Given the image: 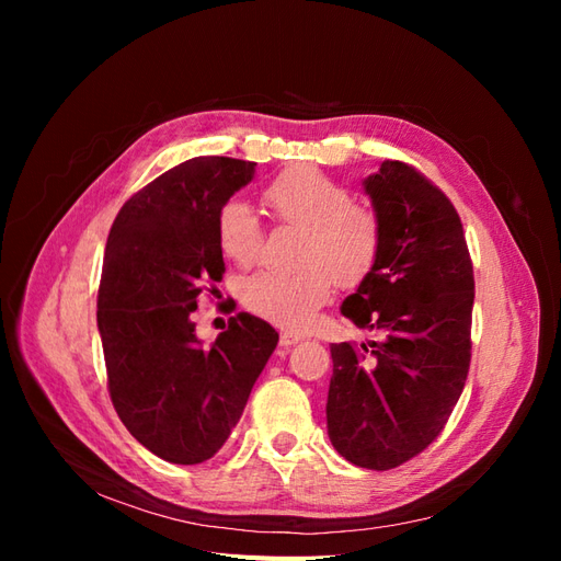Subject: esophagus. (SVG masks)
Masks as SVG:
<instances>
[{"instance_id": "esophagus-1", "label": "esophagus", "mask_w": 561, "mask_h": 561, "mask_svg": "<svg viewBox=\"0 0 561 561\" xmlns=\"http://www.w3.org/2000/svg\"><path fill=\"white\" fill-rule=\"evenodd\" d=\"M299 342H301V334H297V332H280V346L283 348H290V346H295Z\"/></svg>"}]
</instances>
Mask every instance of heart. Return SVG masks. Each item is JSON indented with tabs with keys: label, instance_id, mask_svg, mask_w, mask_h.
I'll use <instances>...</instances> for the list:
<instances>
[{
	"label": "heart",
	"instance_id": "obj_1",
	"mask_svg": "<svg viewBox=\"0 0 561 561\" xmlns=\"http://www.w3.org/2000/svg\"><path fill=\"white\" fill-rule=\"evenodd\" d=\"M262 198L278 222L301 229L295 250L299 266L245 278L241 299L254 316L304 330L330 299L334 280L358 287L371 276L381 257V219L363 203H353L346 184L309 165L287 168L264 186ZM215 231L225 257L241 266L257 260L264 229L245 201H227Z\"/></svg>",
	"mask_w": 561,
	"mask_h": 561
}]
</instances>
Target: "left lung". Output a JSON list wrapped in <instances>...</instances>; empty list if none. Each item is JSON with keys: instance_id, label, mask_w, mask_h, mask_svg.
<instances>
[{"instance_id": "obj_1", "label": "left lung", "mask_w": 561, "mask_h": 561, "mask_svg": "<svg viewBox=\"0 0 561 561\" xmlns=\"http://www.w3.org/2000/svg\"><path fill=\"white\" fill-rule=\"evenodd\" d=\"M381 257L342 313L369 344H332L328 433L353 466L390 470L443 433L470 369L472 260L461 217L414 165L383 161L365 180Z\"/></svg>"}]
</instances>
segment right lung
I'll use <instances>...</instances> for the list:
<instances>
[{"label":"right lung","mask_w":561,"mask_h":561,"mask_svg":"<svg viewBox=\"0 0 561 561\" xmlns=\"http://www.w3.org/2000/svg\"><path fill=\"white\" fill-rule=\"evenodd\" d=\"M252 161H184L118 210L98 287L107 390L118 419L163 461L213 458L239 423L278 332L250 313L203 348L192 311L222 280L217 213L254 175Z\"/></svg>","instance_id":"add662e5"}]
</instances>
